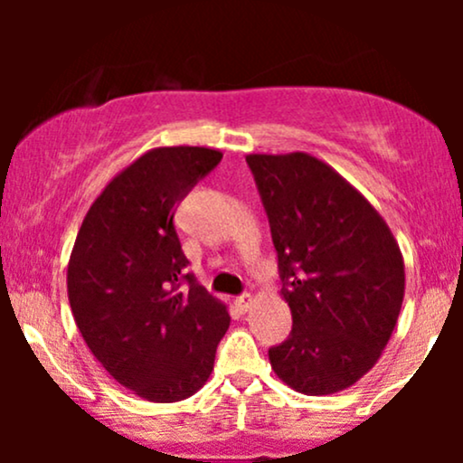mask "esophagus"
<instances>
[{"label": "esophagus", "instance_id": "esophagus-1", "mask_svg": "<svg viewBox=\"0 0 463 463\" xmlns=\"http://www.w3.org/2000/svg\"><path fill=\"white\" fill-rule=\"evenodd\" d=\"M252 302H254L252 296H250V294H241V296H237L235 305H237L239 311H248L250 307H252Z\"/></svg>", "mask_w": 463, "mask_h": 463}]
</instances>
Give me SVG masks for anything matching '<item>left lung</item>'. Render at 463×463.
Here are the masks:
<instances>
[{
	"label": "left lung",
	"mask_w": 463,
	"mask_h": 463,
	"mask_svg": "<svg viewBox=\"0 0 463 463\" xmlns=\"http://www.w3.org/2000/svg\"><path fill=\"white\" fill-rule=\"evenodd\" d=\"M279 257L289 337L272 346L279 379L309 396L357 383L394 331L405 265L383 217L305 152L250 154Z\"/></svg>",
	"instance_id": "8db88e82"
}]
</instances>
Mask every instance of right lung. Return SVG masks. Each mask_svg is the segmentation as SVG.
<instances>
[{
	"instance_id": "obj_1",
	"label": "right lung",
	"mask_w": 463,
	"mask_h": 463,
	"mask_svg": "<svg viewBox=\"0 0 463 463\" xmlns=\"http://www.w3.org/2000/svg\"><path fill=\"white\" fill-rule=\"evenodd\" d=\"M209 147H158L109 183L84 217L67 269L73 317L117 383L152 402L194 396L231 317L194 274L176 204L220 165Z\"/></svg>"
}]
</instances>
